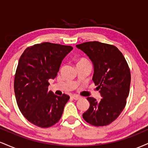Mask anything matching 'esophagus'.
Returning <instances> with one entry per match:
<instances>
[{
    "label": "esophagus",
    "instance_id": "obj_1",
    "mask_svg": "<svg viewBox=\"0 0 148 148\" xmlns=\"http://www.w3.org/2000/svg\"><path fill=\"white\" fill-rule=\"evenodd\" d=\"M72 97L75 100H78V99H81V97L79 96V95H72Z\"/></svg>",
    "mask_w": 148,
    "mask_h": 148
}]
</instances>
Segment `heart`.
<instances>
[{
  "instance_id": "obj_1",
  "label": "heart",
  "mask_w": 148,
  "mask_h": 148,
  "mask_svg": "<svg viewBox=\"0 0 148 148\" xmlns=\"http://www.w3.org/2000/svg\"><path fill=\"white\" fill-rule=\"evenodd\" d=\"M88 62V60L86 58H81L80 59L79 62H78V63H79V62Z\"/></svg>"
}]
</instances>
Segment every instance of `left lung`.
I'll use <instances>...</instances> for the list:
<instances>
[{
  "label": "left lung",
  "mask_w": 148,
  "mask_h": 148,
  "mask_svg": "<svg viewBox=\"0 0 148 148\" xmlns=\"http://www.w3.org/2000/svg\"><path fill=\"white\" fill-rule=\"evenodd\" d=\"M76 47L92 62V81L102 97L100 101L87 98L90 107L83 118L93 126H106L118 118L126 105L131 83L130 67L123 53L113 45L94 41Z\"/></svg>",
  "instance_id": "obj_1"
}]
</instances>
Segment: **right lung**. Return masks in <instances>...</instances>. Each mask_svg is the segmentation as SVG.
<instances>
[{"label": "right lung", "mask_w": 148, "mask_h": 148, "mask_svg": "<svg viewBox=\"0 0 148 148\" xmlns=\"http://www.w3.org/2000/svg\"><path fill=\"white\" fill-rule=\"evenodd\" d=\"M71 46L43 42L28 47L20 57L14 88L18 107L30 123L48 128L60 120L69 96L49 91V80L56 77Z\"/></svg>", "instance_id": "1"}]
</instances>
